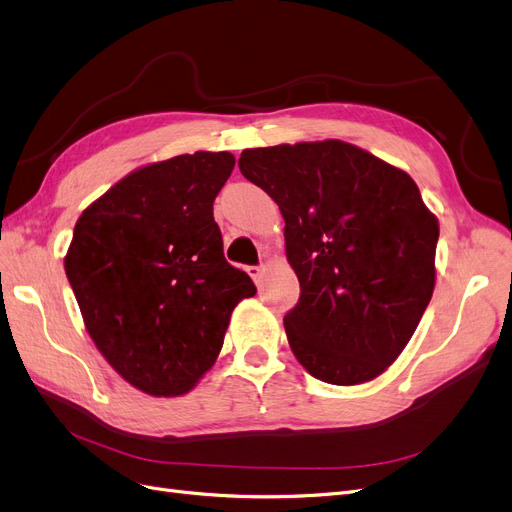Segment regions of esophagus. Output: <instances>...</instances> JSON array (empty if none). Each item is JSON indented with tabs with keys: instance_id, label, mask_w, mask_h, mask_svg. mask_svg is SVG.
<instances>
[{
	"instance_id": "obj_1",
	"label": "esophagus",
	"mask_w": 512,
	"mask_h": 512,
	"mask_svg": "<svg viewBox=\"0 0 512 512\" xmlns=\"http://www.w3.org/2000/svg\"><path fill=\"white\" fill-rule=\"evenodd\" d=\"M246 272H249V276L255 280V285H259L261 276H263V268H259V266H249V268H246Z\"/></svg>"
}]
</instances>
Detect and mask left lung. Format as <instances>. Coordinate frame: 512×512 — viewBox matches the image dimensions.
<instances>
[{
  "mask_svg": "<svg viewBox=\"0 0 512 512\" xmlns=\"http://www.w3.org/2000/svg\"><path fill=\"white\" fill-rule=\"evenodd\" d=\"M240 173L285 219L299 301L289 346L316 380L354 386L403 352L434 291L439 221L415 181L337 141L244 149Z\"/></svg>",
  "mask_w": 512,
  "mask_h": 512,
  "instance_id": "8db88e82",
  "label": "left lung"
}]
</instances>
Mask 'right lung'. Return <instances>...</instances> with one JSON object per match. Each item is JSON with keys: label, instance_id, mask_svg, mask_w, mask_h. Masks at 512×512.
Returning <instances> with one entry per match:
<instances>
[{"label": "right lung", "instance_id": "right-lung-1", "mask_svg": "<svg viewBox=\"0 0 512 512\" xmlns=\"http://www.w3.org/2000/svg\"><path fill=\"white\" fill-rule=\"evenodd\" d=\"M230 151L132 170L75 223L65 272L94 346L151 396L192 390L213 367L234 308L257 293L223 257L213 202Z\"/></svg>", "mask_w": 512, "mask_h": 512}]
</instances>
